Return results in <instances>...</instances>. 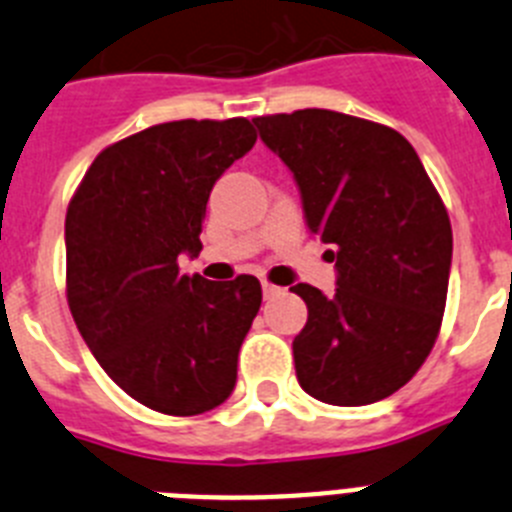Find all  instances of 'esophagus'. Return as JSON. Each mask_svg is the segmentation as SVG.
I'll return each mask as SVG.
<instances>
[{
  "label": "esophagus",
  "instance_id": "1",
  "mask_svg": "<svg viewBox=\"0 0 512 512\" xmlns=\"http://www.w3.org/2000/svg\"><path fill=\"white\" fill-rule=\"evenodd\" d=\"M261 289H264V297L269 300V297H277L282 289L277 287V284H271V282H261Z\"/></svg>",
  "mask_w": 512,
  "mask_h": 512
}]
</instances>
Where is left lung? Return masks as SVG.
Listing matches in <instances>:
<instances>
[{
    "label": "left lung",
    "instance_id": "left-lung-1",
    "mask_svg": "<svg viewBox=\"0 0 512 512\" xmlns=\"http://www.w3.org/2000/svg\"><path fill=\"white\" fill-rule=\"evenodd\" d=\"M300 187L310 233L330 243L336 292L295 284L307 323L297 382L328 405H369L408 384L441 328L451 271L449 212L397 130L333 110L256 117Z\"/></svg>",
    "mask_w": 512,
    "mask_h": 512
}]
</instances>
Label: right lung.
<instances>
[{"label":"right lung","mask_w":512,"mask_h":512,"mask_svg":"<svg viewBox=\"0 0 512 512\" xmlns=\"http://www.w3.org/2000/svg\"><path fill=\"white\" fill-rule=\"evenodd\" d=\"M253 143L246 117L153 125L104 148L69 202L76 328L112 382L158 413H207L235 387L259 279L207 282L176 261L202 251L212 187Z\"/></svg>","instance_id":"add662e5"}]
</instances>
